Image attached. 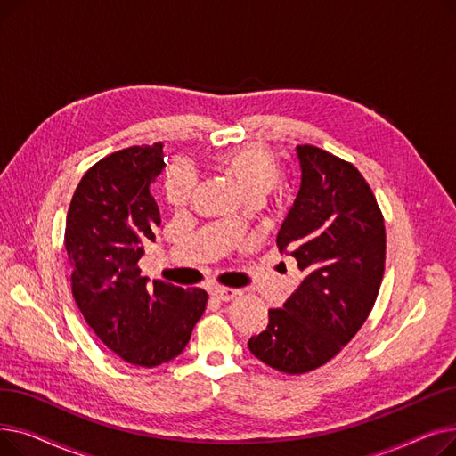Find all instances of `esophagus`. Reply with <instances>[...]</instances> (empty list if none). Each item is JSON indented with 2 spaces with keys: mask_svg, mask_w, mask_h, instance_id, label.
Segmentation results:
<instances>
[{
  "mask_svg": "<svg viewBox=\"0 0 456 456\" xmlns=\"http://www.w3.org/2000/svg\"><path fill=\"white\" fill-rule=\"evenodd\" d=\"M236 296H238V290L227 289V286H216V289H212V297L218 301H231Z\"/></svg>",
  "mask_w": 456,
  "mask_h": 456,
  "instance_id": "34e87169",
  "label": "esophagus"
}]
</instances>
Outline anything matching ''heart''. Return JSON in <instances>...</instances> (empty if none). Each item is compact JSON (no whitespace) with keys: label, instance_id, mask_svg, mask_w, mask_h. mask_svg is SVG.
I'll use <instances>...</instances> for the list:
<instances>
[{"label":"heart","instance_id":"b5f03b06","mask_svg":"<svg viewBox=\"0 0 456 456\" xmlns=\"http://www.w3.org/2000/svg\"><path fill=\"white\" fill-rule=\"evenodd\" d=\"M216 162L220 170L232 179L246 200H265L282 177L279 157L262 143H248V146L231 150L216 159ZM191 186H194V177L188 167L181 164L172 166L164 179L166 201L174 208L184 207Z\"/></svg>","mask_w":456,"mask_h":456}]
</instances>
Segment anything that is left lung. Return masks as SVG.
Listing matches in <instances>:
<instances>
[{
    "mask_svg": "<svg viewBox=\"0 0 456 456\" xmlns=\"http://www.w3.org/2000/svg\"><path fill=\"white\" fill-rule=\"evenodd\" d=\"M301 188L277 234L303 273L268 327L249 338L266 366L299 375L337 356L375 305L387 260V229L377 200L356 167L322 148L297 146Z\"/></svg>",
    "mask_w": 456,
    "mask_h": 456,
    "instance_id": "left-lung-1",
    "label": "left lung"
}]
</instances>
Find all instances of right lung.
Masks as SVG:
<instances>
[{
	"instance_id": "add662e5",
	"label": "right lung",
	"mask_w": 456,
	"mask_h": 456,
	"mask_svg": "<svg viewBox=\"0 0 456 456\" xmlns=\"http://www.w3.org/2000/svg\"><path fill=\"white\" fill-rule=\"evenodd\" d=\"M162 167V143L103 157L79 181L64 231L71 296L83 318L112 353L142 368L183 353L208 299L201 289L150 284L140 275L143 244L160 225L150 184Z\"/></svg>"
}]
</instances>
